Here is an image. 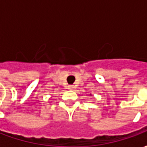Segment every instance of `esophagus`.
Wrapping results in <instances>:
<instances>
[{
	"instance_id": "1",
	"label": "esophagus",
	"mask_w": 147,
	"mask_h": 147,
	"mask_svg": "<svg viewBox=\"0 0 147 147\" xmlns=\"http://www.w3.org/2000/svg\"><path fill=\"white\" fill-rule=\"evenodd\" d=\"M73 88H74L73 85H70V86H68V89L71 90V89H73Z\"/></svg>"
}]
</instances>
